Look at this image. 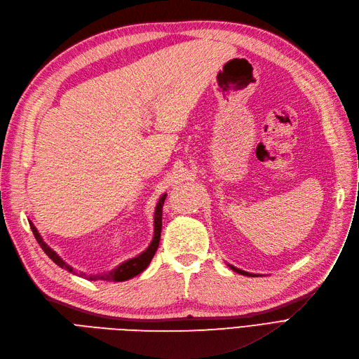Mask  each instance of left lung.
I'll use <instances>...</instances> for the list:
<instances>
[{
	"label": "left lung",
	"mask_w": 359,
	"mask_h": 359,
	"mask_svg": "<svg viewBox=\"0 0 359 359\" xmlns=\"http://www.w3.org/2000/svg\"><path fill=\"white\" fill-rule=\"evenodd\" d=\"M229 266H230V269H233L235 272H238V273H242V276H246V277H258L257 273H250V272L242 271V269H239V268H236V266H233V265H229Z\"/></svg>",
	"instance_id": "obj_1"
}]
</instances>
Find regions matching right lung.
<instances>
[{"label": "right lung", "instance_id": "obj_1", "mask_svg": "<svg viewBox=\"0 0 359 359\" xmlns=\"http://www.w3.org/2000/svg\"><path fill=\"white\" fill-rule=\"evenodd\" d=\"M165 198H166V194H163V196L159 198L158 204H156L155 217H154V219H155V222H154V238H152L151 245L146 248V250H143L140 255H137V257H135V258H132V259H129V261H124L123 264H120L117 268L111 269V271L107 272V273H100V276H90V277H87L86 273H79V276L88 278L90 281L104 280V281H114V283H118V281L130 280V278L136 277L137 273H140L142 271H144V269L147 268V265L151 264V261H152V258H154V255H155V252L158 250V246H159L161 230H162V207H163ZM29 223H30L32 231H33V235H34L37 243L40 245L41 249H43L45 254H46L56 265H59L60 268H65V269H68L69 272L76 273L72 266H69L65 261H63V259L56 254L55 250H52V249L43 242V239H41V236H40V233L37 231L36 226H34L32 222H29Z\"/></svg>", "mask_w": 359, "mask_h": 359}]
</instances>
